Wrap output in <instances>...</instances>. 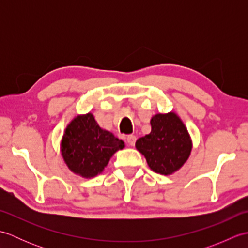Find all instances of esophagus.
<instances>
[{"instance_id":"obj_1","label":"esophagus","mask_w":248,"mask_h":248,"mask_svg":"<svg viewBox=\"0 0 248 248\" xmlns=\"http://www.w3.org/2000/svg\"><path fill=\"white\" fill-rule=\"evenodd\" d=\"M135 141H136V136L135 135H128L127 136V144L129 145V146H134L135 145Z\"/></svg>"}]
</instances>
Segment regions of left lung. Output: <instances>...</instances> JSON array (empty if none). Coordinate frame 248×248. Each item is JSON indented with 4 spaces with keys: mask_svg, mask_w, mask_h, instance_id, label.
Masks as SVG:
<instances>
[{
    "mask_svg": "<svg viewBox=\"0 0 248 248\" xmlns=\"http://www.w3.org/2000/svg\"><path fill=\"white\" fill-rule=\"evenodd\" d=\"M151 132L136 140L135 147L148 166L160 175L179 170L192 151V140L186 124L173 113L155 114L150 120Z\"/></svg>",
    "mask_w": 248,
    "mask_h": 248,
    "instance_id": "left-lung-1",
    "label": "left lung"
}]
</instances>
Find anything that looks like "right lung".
I'll list each match as a JSON object with an SVG mask.
<instances>
[{
	"instance_id": "obj_1",
	"label": "right lung",
	"mask_w": 248,
	"mask_h": 248,
	"mask_svg": "<svg viewBox=\"0 0 248 248\" xmlns=\"http://www.w3.org/2000/svg\"><path fill=\"white\" fill-rule=\"evenodd\" d=\"M124 143L99 127L92 113L78 115L67 125L61 141V152L69 170L83 178L98 176Z\"/></svg>"
}]
</instances>
